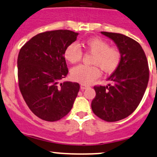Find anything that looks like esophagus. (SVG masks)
<instances>
[{
	"label": "esophagus",
	"instance_id": "34e87169",
	"mask_svg": "<svg viewBox=\"0 0 157 157\" xmlns=\"http://www.w3.org/2000/svg\"><path fill=\"white\" fill-rule=\"evenodd\" d=\"M88 87H89V86H88V85H83V84H81V85H80V88H81V89H82V90L86 89V88H88Z\"/></svg>",
	"mask_w": 157,
	"mask_h": 157
}]
</instances>
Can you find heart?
Returning <instances> with one entry per match:
<instances>
[{"instance_id": "obj_1", "label": "heart", "mask_w": 157, "mask_h": 157, "mask_svg": "<svg viewBox=\"0 0 157 157\" xmlns=\"http://www.w3.org/2000/svg\"><path fill=\"white\" fill-rule=\"evenodd\" d=\"M82 46L93 54L91 63L98 65L105 72L110 73L117 69L120 63L122 54L116 47H109V44L99 38H92L82 41ZM82 51L78 44L72 43L66 48L64 57L70 63H76L82 59ZM100 75L97 66L87 67L79 65L72 68L71 77L75 82L83 85L91 83Z\"/></svg>"}]
</instances>
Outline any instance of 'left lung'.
<instances>
[{"label": "left lung", "mask_w": 157, "mask_h": 157, "mask_svg": "<svg viewBox=\"0 0 157 157\" xmlns=\"http://www.w3.org/2000/svg\"><path fill=\"white\" fill-rule=\"evenodd\" d=\"M116 44L122 54L120 63L107 78L106 86H94V113L106 122L128 117L136 109L149 80L148 63L140 44L119 33L101 32Z\"/></svg>", "instance_id": "left-lung-1"}]
</instances>
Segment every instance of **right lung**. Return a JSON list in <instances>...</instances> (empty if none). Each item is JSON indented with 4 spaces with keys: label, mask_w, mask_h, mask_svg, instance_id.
Returning <instances> with one entry per match:
<instances>
[{
    "label": "right lung",
    "mask_w": 157,
    "mask_h": 157,
    "mask_svg": "<svg viewBox=\"0 0 157 157\" xmlns=\"http://www.w3.org/2000/svg\"><path fill=\"white\" fill-rule=\"evenodd\" d=\"M78 35L69 30L45 32L19 51V89L32 112L43 120L54 122L67 116L78 95V83L60 82L69 72L64 52Z\"/></svg>",
    "instance_id": "obj_1"
}]
</instances>
